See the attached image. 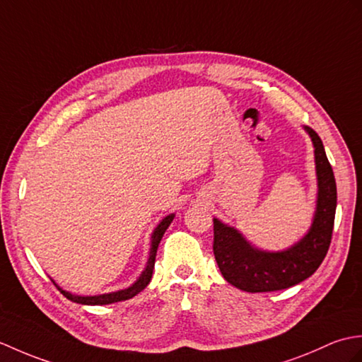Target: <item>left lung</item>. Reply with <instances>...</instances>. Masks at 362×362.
Listing matches in <instances>:
<instances>
[{"instance_id":"1","label":"left lung","mask_w":362,"mask_h":362,"mask_svg":"<svg viewBox=\"0 0 362 362\" xmlns=\"http://www.w3.org/2000/svg\"><path fill=\"white\" fill-rule=\"evenodd\" d=\"M315 147L317 202L313 223L299 242L285 251L269 252L254 247L243 234L214 218V255L223 277L238 290L268 293L285 290L315 274L330 247L334 214L336 181L324 144L317 133L303 127Z\"/></svg>"}]
</instances>
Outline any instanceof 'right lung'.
Instances as JSON below:
<instances>
[{
    "mask_svg": "<svg viewBox=\"0 0 362 362\" xmlns=\"http://www.w3.org/2000/svg\"><path fill=\"white\" fill-rule=\"evenodd\" d=\"M173 214L167 215L165 218H163L156 229L153 230V235H151V246H150V255H148V262H147V267L146 269L142 271V274L139 276V279L136 280V282L125 288V290H119L115 293H107V294H99V296H77V294H71L69 291L62 290V288L55 284V286L59 288L60 293L66 297V299L76 302V303H82V305H108V303H115V302H120V300H127V299H132L136 294H139L144 288H146L150 280H151V274H153V268H155V259H156V251H158V246L160 238H163L164 232L167 230V228L170 226V223L173 221Z\"/></svg>",
    "mask_w": 362,
    "mask_h": 362,
    "instance_id": "right-lung-1",
    "label": "right lung"
}]
</instances>
